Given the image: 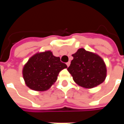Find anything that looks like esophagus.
Instances as JSON below:
<instances>
[{
    "label": "esophagus",
    "mask_w": 124,
    "mask_h": 124,
    "mask_svg": "<svg viewBox=\"0 0 124 124\" xmlns=\"http://www.w3.org/2000/svg\"><path fill=\"white\" fill-rule=\"evenodd\" d=\"M70 61H69V62H68L67 63H66V65H67V66H70Z\"/></svg>",
    "instance_id": "obj_1"
}]
</instances>
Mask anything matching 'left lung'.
Listing matches in <instances>:
<instances>
[{
    "label": "left lung",
    "instance_id": "1",
    "mask_svg": "<svg viewBox=\"0 0 124 124\" xmlns=\"http://www.w3.org/2000/svg\"><path fill=\"white\" fill-rule=\"evenodd\" d=\"M68 71L79 86L92 88L101 84L106 77V66L98 55L80 48L72 54Z\"/></svg>",
    "mask_w": 124,
    "mask_h": 124
}]
</instances>
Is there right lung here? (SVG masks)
Here are the masks:
<instances>
[{
  "instance_id": "obj_1",
  "label": "right lung",
  "mask_w": 124,
  "mask_h": 124,
  "mask_svg": "<svg viewBox=\"0 0 124 124\" xmlns=\"http://www.w3.org/2000/svg\"><path fill=\"white\" fill-rule=\"evenodd\" d=\"M67 66L59 57L46 51L37 53L28 60L23 68V74L26 86L36 91H45L56 81L59 72Z\"/></svg>"
}]
</instances>
